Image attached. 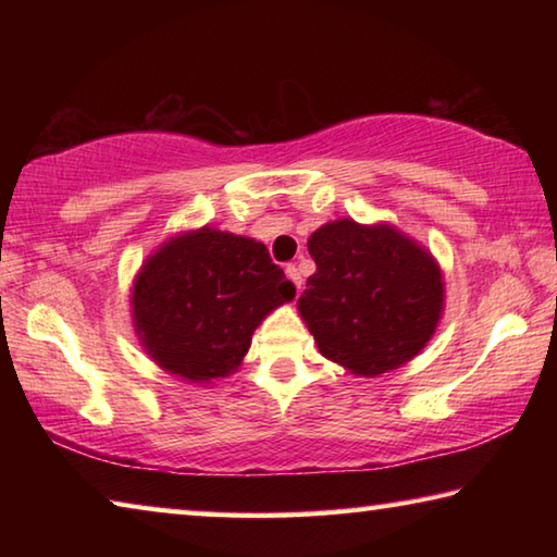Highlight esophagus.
I'll list each match as a JSON object with an SVG mask.
<instances>
[{
	"instance_id": "34e87169",
	"label": "esophagus",
	"mask_w": 557,
	"mask_h": 557,
	"mask_svg": "<svg viewBox=\"0 0 557 557\" xmlns=\"http://www.w3.org/2000/svg\"><path fill=\"white\" fill-rule=\"evenodd\" d=\"M285 272H287V277H289L292 282H295V287H297V292H299V289H301V275H299L297 265H287Z\"/></svg>"
}]
</instances>
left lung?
I'll list each match as a JSON object with an SVG mask.
<instances>
[{"mask_svg":"<svg viewBox=\"0 0 557 557\" xmlns=\"http://www.w3.org/2000/svg\"><path fill=\"white\" fill-rule=\"evenodd\" d=\"M317 272L297 307L322 356L356 375L410 361L442 312L437 262L393 225L334 221L312 233Z\"/></svg>","mask_w":557,"mask_h":557,"instance_id":"left-lung-1","label":"left lung"}]
</instances>
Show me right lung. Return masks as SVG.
<instances>
[{"label":"right lung","instance_id":"1","mask_svg":"<svg viewBox=\"0 0 557 557\" xmlns=\"http://www.w3.org/2000/svg\"><path fill=\"white\" fill-rule=\"evenodd\" d=\"M295 285L262 243L201 228L159 248L132 292L137 334L164 371L191 383L238 369L256 326Z\"/></svg>","mask_w":557,"mask_h":557}]
</instances>
